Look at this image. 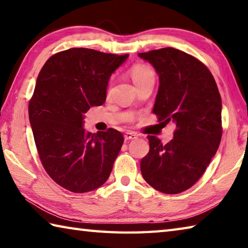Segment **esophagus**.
<instances>
[{
	"label": "esophagus",
	"instance_id": "obj_1",
	"mask_svg": "<svg viewBox=\"0 0 248 248\" xmlns=\"http://www.w3.org/2000/svg\"><path fill=\"white\" fill-rule=\"evenodd\" d=\"M138 138V134L134 133V132H127L124 134V140H135Z\"/></svg>",
	"mask_w": 248,
	"mask_h": 248
}]
</instances>
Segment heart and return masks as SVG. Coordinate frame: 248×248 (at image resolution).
I'll use <instances>...</instances> for the list:
<instances>
[{
    "instance_id": "heart-1",
    "label": "heart",
    "mask_w": 248,
    "mask_h": 248,
    "mask_svg": "<svg viewBox=\"0 0 248 248\" xmlns=\"http://www.w3.org/2000/svg\"><path fill=\"white\" fill-rule=\"evenodd\" d=\"M131 76H132L134 84H138L139 81L143 80L144 78H147L149 76H154V71L147 65L138 64L133 66L132 70H131Z\"/></svg>"
}]
</instances>
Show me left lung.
Here are the masks:
<instances>
[{
  "mask_svg": "<svg viewBox=\"0 0 248 248\" xmlns=\"http://www.w3.org/2000/svg\"><path fill=\"white\" fill-rule=\"evenodd\" d=\"M139 56L159 75L154 114L158 121L176 124L174 139L166 145L148 135L149 152L140 161V172L156 190L181 193L200 179L219 147V91L210 70L182 50L167 47Z\"/></svg>",
  "mask_w": 248,
  "mask_h": 248,
  "instance_id": "left-lung-1",
  "label": "left lung"
}]
</instances>
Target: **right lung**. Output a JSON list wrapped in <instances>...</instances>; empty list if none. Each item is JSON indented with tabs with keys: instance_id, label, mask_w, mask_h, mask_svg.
<instances>
[{
	"instance_id": "1",
	"label": "right lung",
	"mask_w": 248,
	"mask_h": 248,
	"mask_svg": "<svg viewBox=\"0 0 248 248\" xmlns=\"http://www.w3.org/2000/svg\"><path fill=\"white\" fill-rule=\"evenodd\" d=\"M127 58L71 48L51 56L38 74L29 119L44 169L66 190L92 191L109 177L123 133L110 128L92 134L82 124L91 106L104 103L111 73Z\"/></svg>"
}]
</instances>
